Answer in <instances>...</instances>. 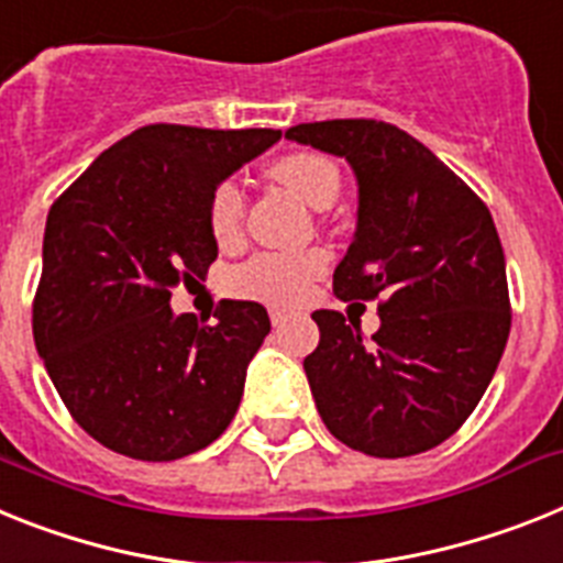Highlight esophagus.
<instances>
[{"label": "esophagus", "mask_w": 563, "mask_h": 563, "mask_svg": "<svg viewBox=\"0 0 563 563\" xmlns=\"http://www.w3.org/2000/svg\"><path fill=\"white\" fill-rule=\"evenodd\" d=\"M268 317H272V325H275V329H280L283 322L288 320V311H283V309H272V311H268Z\"/></svg>", "instance_id": "34e87169"}]
</instances>
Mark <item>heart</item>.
Listing matches in <instances>:
<instances>
[{
  "label": "heart",
  "instance_id": "1",
  "mask_svg": "<svg viewBox=\"0 0 563 563\" xmlns=\"http://www.w3.org/2000/svg\"><path fill=\"white\" fill-rule=\"evenodd\" d=\"M272 178L311 209H325L340 192V173L329 158L317 153H295L275 161ZM243 218V192L234 180H223L209 200V227L218 241H229ZM325 266V257L317 252L288 257V254H257L254 261L232 275L238 295L263 297L272 302H291L302 295Z\"/></svg>",
  "mask_w": 563,
  "mask_h": 563
}]
</instances>
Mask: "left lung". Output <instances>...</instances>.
Returning a JSON list of instances; mask_svg holds the SVG:
<instances>
[{
  "instance_id": "left-lung-1",
  "label": "left lung",
  "mask_w": 563,
  "mask_h": 563,
  "mask_svg": "<svg viewBox=\"0 0 563 563\" xmlns=\"http://www.w3.org/2000/svg\"><path fill=\"white\" fill-rule=\"evenodd\" d=\"M286 139L349 161L356 229L334 268V295L383 297L371 342L340 311L311 314L320 345L302 368L322 422L376 459L430 451L471 417L505 354L510 297L496 223L473 189L399 126L314 121Z\"/></svg>"
}]
</instances>
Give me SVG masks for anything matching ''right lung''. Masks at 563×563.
Masks as SVG:
<instances>
[{
    "label": "right lung",
    "mask_w": 563,
    "mask_h": 563,
    "mask_svg": "<svg viewBox=\"0 0 563 563\" xmlns=\"http://www.w3.org/2000/svg\"><path fill=\"white\" fill-rule=\"evenodd\" d=\"M280 130L141 126L99 155L51 207L33 340L67 410L96 442L173 462L221 437L266 309L223 300L212 325L175 314L169 291L218 257L209 200Z\"/></svg>",
    "instance_id": "1"
}]
</instances>
